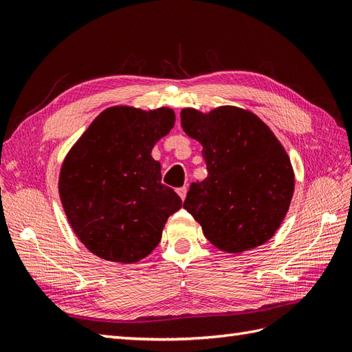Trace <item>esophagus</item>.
Segmentation results:
<instances>
[{"instance_id":"1","label":"esophagus","mask_w":352,"mask_h":352,"mask_svg":"<svg viewBox=\"0 0 352 352\" xmlns=\"http://www.w3.org/2000/svg\"><path fill=\"white\" fill-rule=\"evenodd\" d=\"M177 193L179 195V197L184 201L186 199V195H187V187H179L177 188Z\"/></svg>"}]
</instances>
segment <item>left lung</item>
<instances>
[{"mask_svg":"<svg viewBox=\"0 0 352 352\" xmlns=\"http://www.w3.org/2000/svg\"><path fill=\"white\" fill-rule=\"evenodd\" d=\"M188 137L202 144L208 177L190 184L183 208L226 253H242L275 235L290 206L294 174L281 142L258 117L238 107L208 114L182 111Z\"/></svg>","mask_w":352,"mask_h":352,"instance_id":"1","label":"left lung"}]
</instances>
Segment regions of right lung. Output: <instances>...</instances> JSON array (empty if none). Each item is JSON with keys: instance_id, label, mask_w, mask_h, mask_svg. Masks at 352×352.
<instances>
[{"instance_id": "add662e5", "label": "right lung", "mask_w": 352, "mask_h": 352, "mask_svg": "<svg viewBox=\"0 0 352 352\" xmlns=\"http://www.w3.org/2000/svg\"><path fill=\"white\" fill-rule=\"evenodd\" d=\"M174 122L166 107L151 111L111 107L69 150L60 168L59 196L71 228L90 253L135 263L157 247L182 199L162 184L151 148Z\"/></svg>"}]
</instances>
